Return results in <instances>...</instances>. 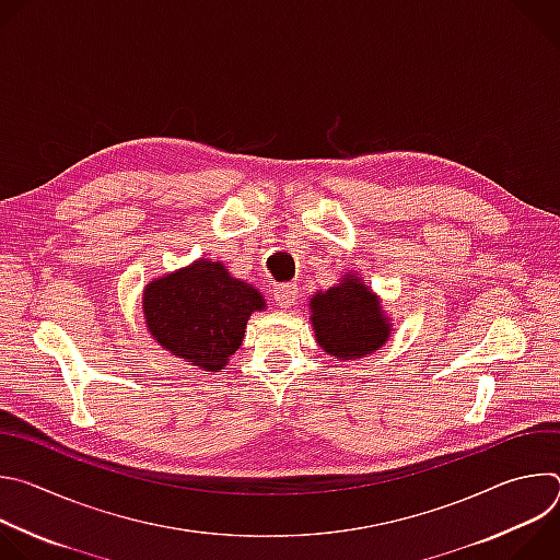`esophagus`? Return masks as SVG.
<instances>
[{
  "instance_id": "esophagus-1",
  "label": "esophagus",
  "mask_w": 560,
  "mask_h": 560,
  "mask_svg": "<svg viewBox=\"0 0 560 560\" xmlns=\"http://www.w3.org/2000/svg\"><path fill=\"white\" fill-rule=\"evenodd\" d=\"M296 296H299V285H296V283H281V285L275 288V301H277V305H281V307L294 305Z\"/></svg>"
}]
</instances>
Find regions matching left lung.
<instances>
[{
  "instance_id": "8db88e82",
  "label": "left lung",
  "mask_w": 560,
  "mask_h": 560,
  "mask_svg": "<svg viewBox=\"0 0 560 560\" xmlns=\"http://www.w3.org/2000/svg\"><path fill=\"white\" fill-rule=\"evenodd\" d=\"M310 312L316 343L341 361L372 354L392 335L378 296L354 275L316 292L310 299Z\"/></svg>"
}]
</instances>
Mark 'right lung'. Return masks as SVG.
<instances>
[{
	"label": "right lung",
	"instance_id": "add662e5",
	"mask_svg": "<svg viewBox=\"0 0 560 560\" xmlns=\"http://www.w3.org/2000/svg\"><path fill=\"white\" fill-rule=\"evenodd\" d=\"M266 301L223 264L199 259L154 279L143 290V318L152 339L206 372H219L242 346L253 312Z\"/></svg>",
	"mask_w": 560,
	"mask_h": 560
}]
</instances>
